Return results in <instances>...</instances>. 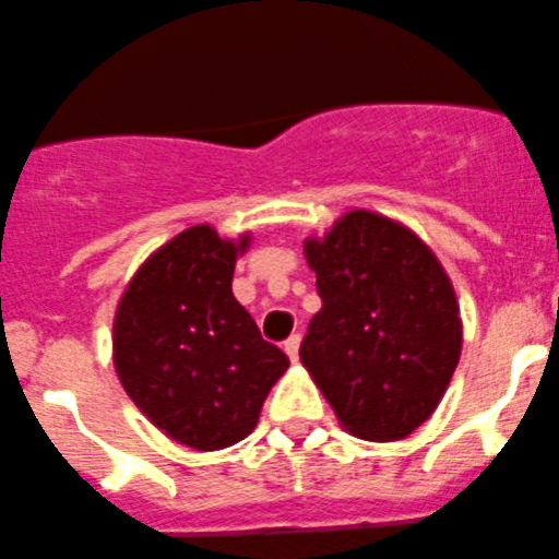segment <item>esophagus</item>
<instances>
[{
	"mask_svg": "<svg viewBox=\"0 0 559 559\" xmlns=\"http://www.w3.org/2000/svg\"><path fill=\"white\" fill-rule=\"evenodd\" d=\"M284 350H286V356L292 358V361H297V353H300V336H297V333H295V336L286 338Z\"/></svg>",
	"mask_w": 559,
	"mask_h": 559,
	"instance_id": "34e87169",
	"label": "esophagus"
}]
</instances>
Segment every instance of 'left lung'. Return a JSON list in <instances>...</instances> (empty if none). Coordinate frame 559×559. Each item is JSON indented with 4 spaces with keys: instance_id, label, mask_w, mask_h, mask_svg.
I'll use <instances>...</instances> for the list:
<instances>
[{
    "instance_id": "1",
    "label": "left lung",
    "mask_w": 559,
    "mask_h": 559,
    "mask_svg": "<svg viewBox=\"0 0 559 559\" xmlns=\"http://www.w3.org/2000/svg\"><path fill=\"white\" fill-rule=\"evenodd\" d=\"M322 309L300 344L306 372L338 425L367 441H400L444 400L461 361L455 286L405 223L347 209L304 242Z\"/></svg>"
}]
</instances>
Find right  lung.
I'll return each mask as SVG.
<instances>
[{
    "label": "right lung",
    "instance_id": "right-lung-1",
    "mask_svg": "<svg viewBox=\"0 0 559 559\" xmlns=\"http://www.w3.org/2000/svg\"><path fill=\"white\" fill-rule=\"evenodd\" d=\"M250 239L221 237L209 223L185 228L140 264L115 309L123 391L156 430L195 452L250 436L289 367L231 292Z\"/></svg>",
    "mask_w": 559,
    "mask_h": 559
}]
</instances>
